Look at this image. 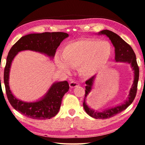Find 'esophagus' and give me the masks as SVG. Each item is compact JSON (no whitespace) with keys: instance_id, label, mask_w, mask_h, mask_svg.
<instances>
[{"instance_id":"esophagus-1","label":"esophagus","mask_w":145,"mask_h":145,"mask_svg":"<svg viewBox=\"0 0 145 145\" xmlns=\"http://www.w3.org/2000/svg\"><path fill=\"white\" fill-rule=\"evenodd\" d=\"M78 85H79L78 82H76V81H74V80H72L71 82H70V83H69V86H70L71 88L76 87V86H78Z\"/></svg>"}]
</instances>
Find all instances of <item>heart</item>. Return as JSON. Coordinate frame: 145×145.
<instances>
[{"label": "heart", "instance_id": "obj_1", "mask_svg": "<svg viewBox=\"0 0 145 145\" xmlns=\"http://www.w3.org/2000/svg\"><path fill=\"white\" fill-rule=\"evenodd\" d=\"M112 52L108 41L84 38L66 44L62 50V57L56 56L55 63L63 72L69 73L71 67H78L81 76L90 77L107 64Z\"/></svg>", "mask_w": 145, "mask_h": 145}]
</instances>
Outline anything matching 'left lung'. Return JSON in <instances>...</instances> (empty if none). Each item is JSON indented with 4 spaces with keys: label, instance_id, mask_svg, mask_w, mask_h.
<instances>
[{
    "label": "left lung",
    "instance_id": "left-lung-1",
    "mask_svg": "<svg viewBox=\"0 0 145 145\" xmlns=\"http://www.w3.org/2000/svg\"><path fill=\"white\" fill-rule=\"evenodd\" d=\"M99 35H105L110 39L111 42L115 48L114 51H115V61L116 62H125L130 64L134 74V82H133L132 86L129 91L127 100L125 101L124 104L105 110L102 112H97V111L90 108L86 104V98L91 91L94 80L95 79V76H93L86 81V86H85V96H84V102H83V107H84V110L89 116L95 118V119H109V118L114 116L116 114L123 111L135 99L136 92H137L138 82L139 79V67L138 66L136 54L134 50L131 46L127 43H126L122 38L116 35V33H113L112 31H108V30H103L99 33Z\"/></svg>",
    "mask_w": 145,
    "mask_h": 145
}]
</instances>
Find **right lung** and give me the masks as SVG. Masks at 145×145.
I'll return each mask as SVG.
<instances>
[{
    "instance_id": "1",
    "label": "right lung",
    "mask_w": 145,
    "mask_h": 145,
    "mask_svg": "<svg viewBox=\"0 0 145 145\" xmlns=\"http://www.w3.org/2000/svg\"><path fill=\"white\" fill-rule=\"evenodd\" d=\"M68 37L67 33L63 32L33 33L22 37L11 48L4 70V83L8 100L16 110L31 119L39 120L51 119L59 112L63 96L69 89L67 81L54 83L40 100L24 102L15 97L10 90L9 71L12 61L19 52L33 50L53 58L60 44Z\"/></svg>"
}]
</instances>
